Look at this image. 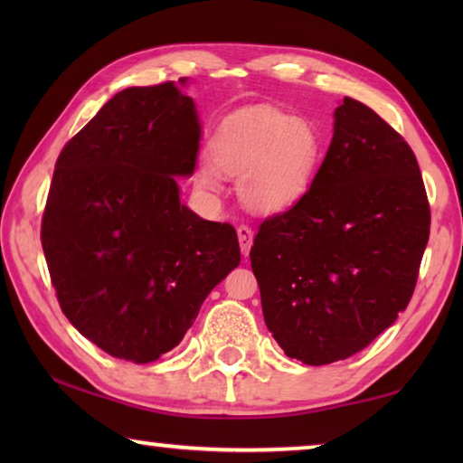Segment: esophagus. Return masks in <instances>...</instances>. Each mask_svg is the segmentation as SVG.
<instances>
[{"label": "esophagus", "instance_id": "obj_1", "mask_svg": "<svg viewBox=\"0 0 463 463\" xmlns=\"http://www.w3.org/2000/svg\"><path fill=\"white\" fill-rule=\"evenodd\" d=\"M237 234H239L241 253L247 257V255H249V250H250V245H253V231H250L249 226H239V229H237Z\"/></svg>", "mask_w": 463, "mask_h": 463}]
</instances>
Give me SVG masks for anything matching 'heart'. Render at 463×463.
Here are the masks:
<instances>
[{"label": "heart", "mask_w": 463, "mask_h": 463, "mask_svg": "<svg viewBox=\"0 0 463 463\" xmlns=\"http://www.w3.org/2000/svg\"><path fill=\"white\" fill-rule=\"evenodd\" d=\"M209 163L195 169V185L216 192L221 174L237 179L249 213L278 216L307 200L325 156V143L310 120L269 108H249L226 118L208 145Z\"/></svg>", "instance_id": "1"}]
</instances>
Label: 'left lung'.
Instances as JSON below:
<instances>
[{
	"instance_id": "8db88e82",
	"label": "left lung",
	"mask_w": 463,
	"mask_h": 463,
	"mask_svg": "<svg viewBox=\"0 0 463 463\" xmlns=\"http://www.w3.org/2000/svg\"><path fill=\"white\" fill-rule=\"evenodd\" d=\"M315 185L250 247L263 318L284 354L326 365L409 307L430 213L417 156L372 108L343 98Z\"/></svg>"
}]
</instances>
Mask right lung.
<instances>
[{
  "instance_id": "1",
  "label": "right lung",
  "mask_w": 463,
  "mask_h": 463,
  "mask_svg": "<svg viewBox=\"0 0 463 463\" xmlns=\"http://www.w3.org/2000/svg\"><path fill=\"white\" fill-rule=\"evenodd\" d=\"M179 83L127 88L62 148L43 249L62 312L85 339L132 364L182 343L206 296L241 263L231 224L182 202L202 122Z\"/></svg>"
}]
</instances>
